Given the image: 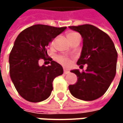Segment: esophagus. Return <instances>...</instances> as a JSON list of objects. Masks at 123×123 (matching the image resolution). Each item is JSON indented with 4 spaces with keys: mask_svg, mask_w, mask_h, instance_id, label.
<instances>
[{
    "mask_svg": "<svg viewBox=\"0 0 123 123\" xmlns=\"http://www.w3.org/2000/svg\"><path fill=\"white\" fill-rule=\"evenodd\" d=\"M63 73H64V74H68L70 73V71L68 70H66V69H64L63 70Z\"/></svg>",
    "mask_w": 123,
    "mask_h": 123,
    "instance_id": "obj_1",
    "label": "esophagus"
}]
</instances>
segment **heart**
I'll return each mask as SVG.
<instances>
[{
    "mask_svg": "<svg viewBox=\"0 0 123 123\" xmlns=\"http://www.w3.org/2000/svg\"><path fill=\"white\" fill-rule=\"evenodd\" d=\"M77 35H79L78 33H75V32H71V33H69L67 36L68 39H70L71 37H74ZM58 61L59 62L61 65H62L63 66H69L70 64H71V61L70 58H68V57L66 56H63V55H61L59 57H58Z\"/></svg>",
    "mask_w": 123,
    "mask_h": 123,
    "instance_id": "heart-1",
    "label": "heart"
}]
</instances>
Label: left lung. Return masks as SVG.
<instances>
[{"label": "left lung", "instance_id": "obj_1", "mask_svg": "<svg viewBox=\"0 0 123 123\" xmlns=\"http://www.w3.org/2000/svg\"><path fill=\"white\" fill-rule=\"evenodd\" d=\"M69 28L83 37L82 52L77 64L80 68L87 65L82 73L79 70H71L77 75L78 81L69 86V90L78 99L96 100L105 94L115 76L117 53L109 36L97 27L85 24Z\"/></svg>", "mask_w": 123, "mask_h": 123}]
</instances>
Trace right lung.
Masks as SVG:
<instances>
[{
  "instance_id": "obj_1",
  "label": "right lung",
  "mask_w": 123,
  "mask_h": 123,
  "mask_svg": "<svg viewBox=\"0 0 123 123\" xmlns=\"http://www.w3.org/2000/svg\"><path fill=\"white\" fill-rule=\"evenodd\" d=\"M65 29L37 24L23 31L15 39L9 55L10 76L25 100L32 103L46 100L53 90V80L63 73L59 63L45 56L46 47ZM40 58L48 59L51 65L40 66Z\"/></svg>"
}]
</instances>
